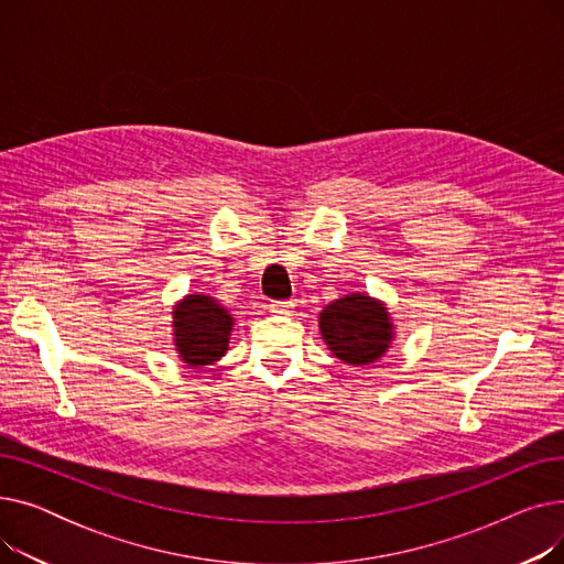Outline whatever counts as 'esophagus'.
Returning a JSON list of instances; mask_svg holds the SVG:
<instances>
[{
	"mask_svg": "<svg viewBox=\"0 0 564 564\" xmlns=\"http://www.w3.org/2000/svg\"><path fill=\"white\" fill-rule=\"evenodd\" d=\"M292 308H294V302H272L270 304V311L274 315H290Z\"/></svg>",
	"mask_w": 564,
	"mask_h": 564,
	"instance_id": "esophagus-1",
	"label": "esophagus"
}]
</instances>
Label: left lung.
Masks as SVG:
<instances>
[{"label":"left lung","mask_w":564,"mask_h":564,"mask_svg":"<svg viewBox=\"0 0 564 564\" xmlns=\"http://www.w3.org/2000/svg\"><path fill=\"white\" fill-rule=\"evenodd\" d=\"M319 332L334 357L349 366H368L389 349L393 324L381 302L351 292L319 313Z\"/></svg>","instance_id":"left-lung-1"}]
</instances>
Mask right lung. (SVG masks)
I'll list each match as a JSON object with an SVG mask.
<instances>
[{
    "label": "right lung",
    "instance_id": "add662e5",
    "mask_svg": "<svg viewBox=\"0 0 564 564\" xmlns=\"http://www.w3.org/2000/svg\"><path fill=\"white\" fill-rule=\"evenodd\" d=\"M232 317L213 297L187 294L173 311L175 347L187 366H210L228 349Z\"/></svg>",
    "mask_w": 564,
    "mask_h": 564
}]
</instances>
